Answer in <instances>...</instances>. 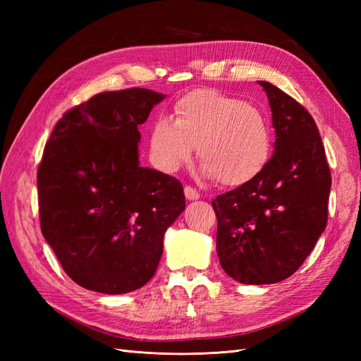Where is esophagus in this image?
<instances>
[{
    "label": "esophagus",
    "mask_w": 361,
    "mask_h": 361,
    "mask_svg": "<svg viewBox=\"0 0 361 361\" xmlns=\"http://www.w3.org/2000/svg\"><path fill=\"white\" fill-rule=\"evenodd\" d=\"M183 191H185V197H187L188 200H197V199H200V192L195 190V188L190 187V185H187V187L183 188Z\"/></svg>",
    "instance_id": "34e87169"
}]
</instances>
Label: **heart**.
Returning <instances> with one entry per match:
<instances>
[{
	"mask_svg": "<svg viewBox=\"0 0 361 361\" xmlns=\"http://www.w3.org/2000/svg\"><path fill=\"white\" fill-rule=\"evenodd\" d=\"M150 157L167 173L197 150L203 171L226 187L247 183L271 154L265 117L255 105L212 89L190 92L173 105V122L159 117L150 128Z\"/></svg>",
	"mask_w": 361,
	"mask_h": 361,
	"instance_id": "heart-1",
	"label": "heart"
}]
</instances>
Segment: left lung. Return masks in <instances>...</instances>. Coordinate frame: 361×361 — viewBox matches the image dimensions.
<instances>
[{"mask_svg":"<svg viewBox=\"0 0 361 361\" xmlns=\"http://www.w3.org/2000/svg\"><path fill=\"white\" fill-rule=\"evenodd\" d=\"M276 152L256 178L216 195V255L245 285L290 277L310 255L329 220L331 173L312 114L267 81Z\"/></svg>","mask_w":361,"mask_h":361,"instance_id":"1","label":"left lung"}]
</instances>
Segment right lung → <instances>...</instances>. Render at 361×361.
<instances>
[{
    "label": "right lung",
    "instance_id": "add662e5",
    "mask_svg": "<svg viewBox=\"0 0 361 361\" xmlns=\"http://www.w3.org/2000/svg\"><path fill=\"white\" fill-rule=\"evenodd\" d=\"M164 94L102 92L63 114L37 169L40 228L85 289L133 292L154 277L166 228L185 209L182 183L140 167L138 125Z\"/></svg>",
    "mask_w": 361,
    "mask_h": 361
}]
</instances>
